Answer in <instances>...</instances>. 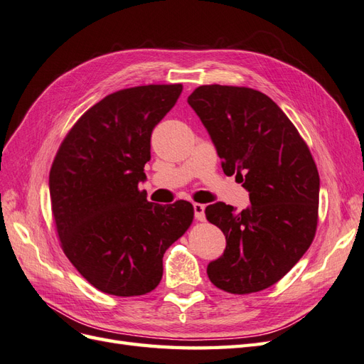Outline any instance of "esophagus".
<instances>
[{"instance_id":"1","label":"esophagus","mask_w":364,"mask_h":364,"mask_svg":"<svg viewBox=\"0 0 364 364\" xmlns=\"http://www.w3.org/2000/svg\"><path fill=\"white\" fill-rule=\"evenodd\" d=\"M193 208H194V217H196V220H199V222H203V220H205V205L194 203Z\"/></svg>"}]
</instances>
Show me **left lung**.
<instances>
[{"label": "left lung", "instance_id": "8db88e82", "mask_svg": "<svg viewBox=\"0 0 364 364\" xmlns=\"http://www.w3.org/2000/svg\"><path fill=\"white\" fill-rule=\"evenodd\" d=\"M188 105L211 136L225 174L243 182L250 206L217 202L209 223L226 237L208 278L228 293H255L278 282L316 234L321 179L305 141L270 97L250 87L205 85Z\"/></svg>", "mask_w": 364, "mask_h": 364}]
</instances>
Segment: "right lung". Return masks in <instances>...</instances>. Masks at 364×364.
Segmentation results:
<instances>
[{"label": "right lung", "mask_w": 364, "mask_h": 364, "mask_svg": "<svg viewBox=\"0 0 364 364\" xmlns=\"http://www.w3.org/2000/svg\"><path fill=\"white\" fill-rule=\"evenodd\" d=\"M182 85L129 87L86 111L50 170V199L65 255L95 289L141 296L158 287L162 258L190 228L194 209L147 200L150 136Z\"/></svg>", "instance_id": "1"}]
</instances>
